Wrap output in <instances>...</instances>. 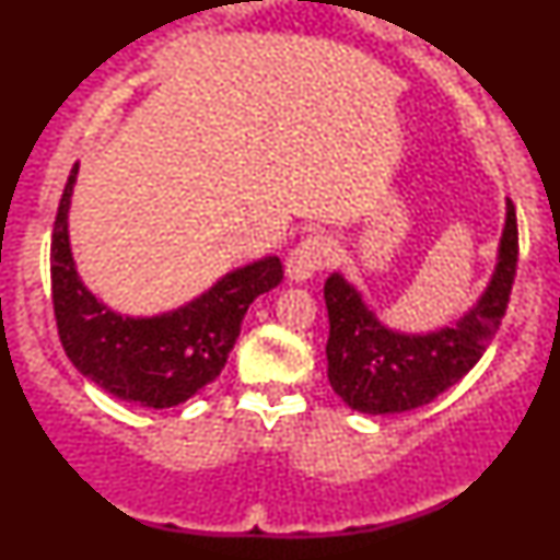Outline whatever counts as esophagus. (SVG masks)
Here are the masks:
<instances>
[{
  "instance_id": "esophagus-1",
  "label": "esophagus",
  "mask_w": 560,
  "mask_h": 560,
  "mask_svg": "<svg viewBox=\"0 0 560 560\" xmlns=\"http://www.w3.org/2000/svg\"><path fill=\"white\" fill-rule=\"evenodd\" d=\"M337 260V242L324 231L307 234L287 258V276L292 281H307L313 273L324 271Z\"/></svg>"
}]
</instances>
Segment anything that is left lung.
<instances>
[{"label": "left lung", "instance_id": "1", "mask_svg": "<svg viewBox=\"0 0 560 560\" xmlns=\"http://www.w3.org/2000/svg\"><path fill=\"white\" fill-rule=\"evenodd\" d=\"M518 262L516 208L505 202V226L490 284L464 318L445 329L405 334L384 326L361 292L331 273L324 284L329 311V382L361 413H402L432 402L458 384L490 347L511 300Z\"/></svg>", "mask_w": 560, "mask_h": 560}]
</instances>
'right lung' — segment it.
<instances>
[{
	"instance_id": "right-lung-1",
	"label": "right lung",
	"mask_w": 560,
	"mask_h": 560,
	"mask_svg": "<svg viewBox=\"0 0 560 560\" xmlns=\"http://www.w3.org/2000/svg\"><path fill=\"white\" fill-rule=\"evenodd\" d=\"M79 163L70 171L52 231V302L70 363L96 387L141 408H173L221 376L255 298L279 287L276 255L236 268L186 305L150 318L120 316L83 287L68 236Z\"/></svg>"
}]
</instances>
